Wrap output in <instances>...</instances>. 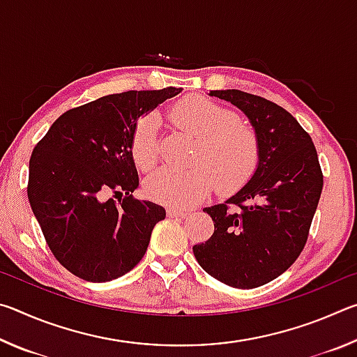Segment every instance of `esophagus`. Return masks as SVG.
<instances>
[{"label":"esophagus","instance_id":"obj_1","mask_svg":"<svg viewBox=\"0 0 357 357\" xmlns=\"http://www.w3.org/2000/svg\"><path fill=\"white\" fill-rule=\"evenodd\" d=\"M190 214L189 209H184V208H170L168 209V215L170 217H187Z\"/></svg>","mask_w":357,"mask_h":357}]
</instances>
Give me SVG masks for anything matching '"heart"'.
Instances as JSON below:
<instances>
[{
  "label": "heart",
  "mask_w": 357,
  "mask_h": 357,
  "mask_svg": "<svg viewBox=\"0 0 357 357\" xmlns=\"http://www.w3.org/2000/svg\"><path fill=\"white\" fill-rule=\"evenodd\" d=\"M172 124L195 138L190 151L189 170H159L144 189L155 202L192 206L217 189L228 193L239 189L255 173L259 160V140L250 124L236 113L200 96L176 102L168 112ZM130 154L143 172L157 162V123L153 116L135 124L130 137Z\"/></svg>",
  "instance_id": "heart-1"
}]
</instances>
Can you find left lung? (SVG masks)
<instances>
[{
    "label": "left lung",
    "mask_w": 357,
    "mask_h": 357,
    "mask_svg": "<svg viewBox=\"0 0 357 357\" xmlns=\"http://www.w3.org/2000/svg\"><path fill=\"white\" fill-rule=\"evenodd\" d=\"M243 112L259 140L255 173L225 203L204 208L214 233L193 245L198 264L228 287L250 289L274 280L305 245L323 190L315 144L285 108L238 89H217Z\"/></svg>",
    "instance_id": "obj_1"
}]
</instances>
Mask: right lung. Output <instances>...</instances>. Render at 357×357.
I'll return each mask as SVG.
<instances>
[{"label": "right lung", "instance_id": "1", "mask_svg": "<svg viewBox=\"0 0 357 357\" xmlns=\"http://www.w3.org/2000/svg\"><path fill=\"white\" fill-rule=\"evenodd\" d=\"M183 89L110 94L61 114L29 159L28 198L55 258L88 282L128 274L165 209L135 200L130 137L138 119ZM110 192L120 197L108 199Z\"/></svg>", "mask_w": 357, "mask_h": 357}]
</instances>
